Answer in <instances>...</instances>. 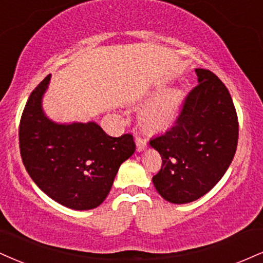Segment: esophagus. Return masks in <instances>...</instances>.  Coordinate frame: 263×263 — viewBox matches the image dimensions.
<instances>
[{
  "instance_id": "esophagus-1",
  "label": "esophagus",
  "mask_w": 263,
  "mask_h": 263,
  "mask_svg": "<svg viewBox=\"0 0 263 263\" xmlns=\"http://www.w3.org/2000/svg\"><path fill=\"white\" fill-rule=\"evenodd\" d=\"M136 145H137V151L142 152L147 148V141L141 137H136Z\"/></svg>"
}]
</instances>
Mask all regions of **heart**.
<instances>
[{"mask_svg":"<svg viewBox=\"0 0 263 263\" xmlns=\"http://www.w3.org/2000/svg\"><path fill=\"white\" fill-rule=\"evenodd\" d=\"M182 106V91L170 88L162 91L142 111L143 125L152 131H165L178 121Z\"/></svg>","mask_w":263,"mask_h":263,"instance_id":"b5f03b06","label":"heart"}]
</instances>
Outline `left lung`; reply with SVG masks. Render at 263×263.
<instances>
[{"label":"left lung","mask_w":263,"mask_h":263,"mask_svg":"<svg viewBox=\"0 0 263 263\" xmlns=\"http://www.w3.org/2000/svg\"><path fill=\"white\" fill-rule=\"evenodd\" d=\"M198 84L189 93L178 121L149 144L162 157L153 176L158 194L183 204L211 191L232 163L238 145L239 123L232 97L223 82L196 68Z\"/></svg>","instance_id":"left-lung-1"}]
</instances>
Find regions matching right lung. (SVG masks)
<instances>
[{"mask_svg":"<svg viewBox=\"0 0 263 263\" xmlns=\"http://www.w3.org/2000/svg\"><path fill=\"white\" fill-rule=\"evenodd\" d=\"M51 74L31 91L20 125L21 156L41 191L76 211L103 203L121 164L136 151L132 135H106L97 122L59 123L46 116L43 97Z\"/></svg>","mask_w":263,"mask_h":263,"instance_id":"obj_1","label":"right lung"}]
</instances>
